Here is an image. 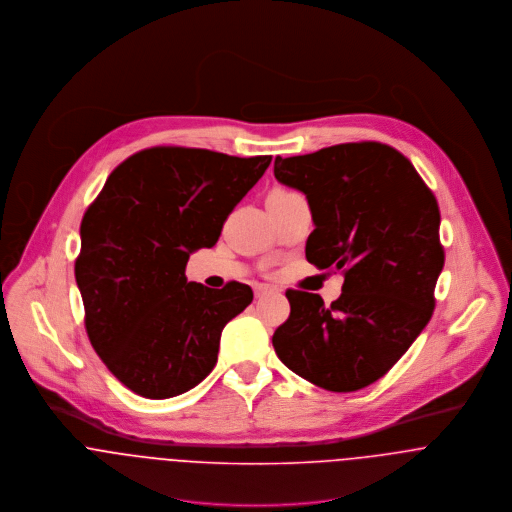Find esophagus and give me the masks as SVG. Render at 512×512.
I'll return each instance as SVG.
<instances>
[{"instance_id":"34e87169","label":"esophagus","mask_w":512,"mask_h":512,"mask_svg":"<svg viewBox=\"0 0 512 512\" xmlns=\"http://www.w3.org/2000/svg\"><path fill=\"white\" fill-rule=\"evenodd\" d=\"M271 292H277V288H273V286H265V284L255 286V296H257V298H261V296H265V294H271Z\"/></svg>"}]
</instances>
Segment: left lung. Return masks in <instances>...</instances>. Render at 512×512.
I'll return each mask as SVG.
<instances>
[{
    "mask_svg": "<svg viewBox=\"0 0 512 512\" xmlns=\"http://www.w3.org/2000/svg\"><path fill=\"white\" fill-rule=\"evenodd\" d=\"M275 178L308 200L306 259L343 275L341 296L286 290L290 316L273 347L298 377L334 393L381 379L434 312L444 269L440 210L412 163L381 143L277 157Z\"/></svg>",
    "mask_w": 512,
    "mask_h": 512,
    "instance_id": "left-lung-1",
    "label": "left lung"
}]
</instances>
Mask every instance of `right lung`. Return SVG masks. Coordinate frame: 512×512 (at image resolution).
I'll list each match as a JSON object with an SVG mask.
<instances>
[{
  "mask_svg": "<svg viewBox=\"0 0 512 512\" xmlns=\"http://www.w3.org/2000/svg\"><path fill=\"white\" fill-rule=\"evenodd\" d=\"M271 157L155 147L115 169L80 224L76 284L92 347L135 395L176 397L218 361L222 330L253 290L188 283L192 253L214 247L229 212Z\"/></svg>",
  "mask_w": 512,
  "mask_h": 512,
  "instance_id": "right-lung-1",
  "label": "right lung"
}]
</instances>
